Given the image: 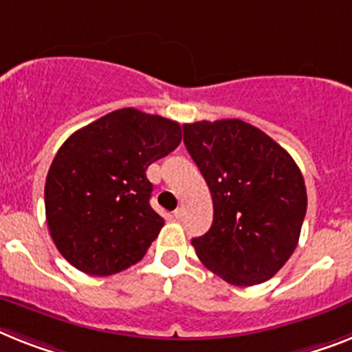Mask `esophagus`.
<instances>
[{
  "instance_id": "obj_1",
  "label": "esophagus",
  "mask_w": 352,
  "mask_h": 352,
  "mask_svg": "<svg viewBox=\"0 0 352 352\" xmlns=\"http://www.w3.org/2000/svg\"><path fill=\"white\" fill-rule=\"evenodd\" d=\"M183 214H185V208H183V207H179V208H176V210H174V217H176V219H182Z\"/></svg>"
}]
</instances>
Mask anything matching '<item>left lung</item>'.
I'll return each mask as SVG.
<instances>
[{
    "label": "left lung",
    "mask_w": 352,
    "mask_h": 352,
    "mask_svg": "<svg viewBox=\"0 0 352 352\" xmlns=\"http://www.w3.org/2000/svg\"><path fill=\"white\" fill-rule=\"evenodd\" d=\"M183 142L214 203L210 230L192 239L199 261L234 286L272 278L297 248L306 216L295 160L239 118L185 124Z\"/></svg>",
    "instance_id": "8db88e82"
}]
</instances>
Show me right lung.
I'll list each match as a JSON object with an SVG mask.
<instances>
[{"instance_id": "right-lung-1", "label": "right lung", "mask_w": 352, "mask_h": 352, "mask_svg": "<svg viewBox=\"0 0 352 352\" xmlns=\"http://www.w3.org/2000/svg\"><path fill=\"white\" fill-rule=\"evenodd\" d=\"M179 142L178 122L124 107L60 145L46 176L45 208L52 239L72 266L106 277L144 257L164 226L149 205L145 170Z\"/></svg>"}]
</instances>
